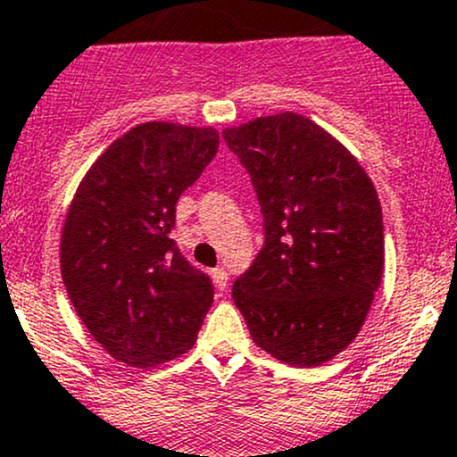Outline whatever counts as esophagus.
<instances>
[{"mask_svg":"<svg viewBox=\"0 0 457 457\" xmlns=\"http://www.w3.org/2000/svg\"><path fill=\"white\" fill-rule=\"evenodd\" d=\"M212 280H214L216 289L223 291L225 287H228V269H225V267H214L212 269Z\"/></svg>","mask_w":457,"mask_h":457,"instance_id":"esophagus-1","label":"esophagus"}]
</instances>
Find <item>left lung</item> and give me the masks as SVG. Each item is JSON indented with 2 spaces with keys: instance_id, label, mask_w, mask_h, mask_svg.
<instances>
[{
  "instance_id": "8db88e82",
  "label": "left lung",
  "mask_w": 457,
  "mask_h": 457,
  "mask_svg": "<svg viewBox=\"0 0 457 457\" xmlns=\"http://www.w3.org/2000/svg\"><path fill=\"white\" fill-rule=\"evenodd\" d=\"M252 177L265 245L232 287L252 339L291 366L330 361L357 337L383 276V214L353 153L285 112L225 129Z\"/></svg>"
}]
</instances>
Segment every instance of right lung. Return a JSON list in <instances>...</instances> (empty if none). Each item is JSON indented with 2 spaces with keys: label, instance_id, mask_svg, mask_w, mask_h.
<instances>
[{
  "label": "right lung",
  "instance_id": "1",
  "mask_svg": "<svg viewBox=\"0 0 457 457\" xmlns=\"http://www.w3.org/2000/svg\"><path fill=\"white\" fill-rule=\"evenodd\" d=\"M219 151L210 127L144 122L118 137L76 190L61 237L67 295L118 361L155 368L192 348L214 300L208 273L170 238L181 192Z\"/></svg>",
  "mask_w": 457,
  "mask_h": 457
}]
</instances>
